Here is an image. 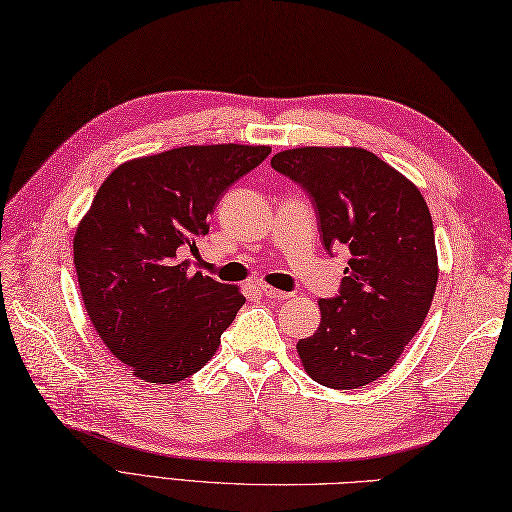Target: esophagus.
I'll return each instance as SVG.
<instances>
[{"instance_id":"esophagus-1","label":"esophagus","mask_w":512,"mask_h":512,"mask_svg":"<svg viewBox=\"0 0 512 512\" xmlns=\"http://www.w3.org/2000/svg\"><path fill=\"white\" fill-rule=\"evenodd\" d=\"M260 292L265 294L267 299H273V301H286V299H290L292 297V292H284V290H277V288H273V286H260Z\"/></svg>"}]
</instances>
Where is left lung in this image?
<instances>
[{"label":"left lung","mask_w":512,"mask_h":512,"mask_svg":"<svg viewBox=\"0 0 512 512\" xmlns=\"http://www.w3.org/2000/svg\"><path fill=\"white\" fill-rule=\"evenodd\" d=\"M271 166L312 198L324 247L352 256L339 297L318 301L299 359L318 384L359 389L399 361L427 318L438 284L431 213L408 177L361 147L286 149Z\"/></svg>","instance_id":"1"}]
</instances>
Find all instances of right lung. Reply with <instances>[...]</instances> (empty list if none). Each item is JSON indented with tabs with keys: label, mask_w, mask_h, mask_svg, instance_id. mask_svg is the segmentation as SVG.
I'll return each instance as SVG.
<instances>
[{
	"label": "right lung",
	"mask_w": 512,
	"mask_h": 512,
	"mask_svg": "<svg viewBox=\"0 0 512 512\" xmlns=\"http://www.w3.org/2000/svg\"><path fill=\"white\" fill-rule=\"evenodd\" d=\"M271 153L265 145H188L119 164L74 232V267L96 333L130 374L190 378L220 346L245 297L179 252L209 232L220 196Z\"/></svg>",
	"instance_id": "1"
}]
</instances>
